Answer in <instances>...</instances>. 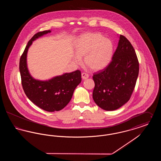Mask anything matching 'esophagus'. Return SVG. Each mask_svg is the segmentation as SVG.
Listing matches in <instances>:
<instances>
[{
  "instance_id": "34e87169",
  "label": "esophagus",
  "mask_w": 161,
  "mask_h": 161,
  "mask_svg": "<svg viewBox=\"0 0 161 161\" xmlns=\"http://www.w3.org/2000/svg\"><path fill=\"white\" fill-rule=\"evenodd\" d=\"M81 77H82V78L83 79V80H86V79H87V78H89V75L87 74H86V73H82L81 74Z\"/></svg>"
}]
</instances>
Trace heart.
<instances>
[{"label": "heart", "mask_w": 161, "mask_h": 161, "mask_svg": "<svg viewBox=\"0 0 161 161\" xmlns=\"http://www.w3.org/2000/svg\"><path fill=\"white\" fill-rule=\"evenodd\" d=\"M77 55L74 57L77 64L81 63L80 57H84V63L93 70L104 69L112 59L114 46L109 38L100 33L87 32L80 35L74 44Z\"/></svg>", "instance_id": "1"}]
</instances>
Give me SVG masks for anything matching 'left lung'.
Wrapping results in <instances>:
<instances>
[{"instance_id": "obj_1", "label": "left lung", "mask_w": 161, "mask_h": 161, "mask_svg": "<svg viewBox=\"0 0 161 161\" xmlns=\"http://www.w3.org/2000/svg\"><path fill=\"white\" fill-rule=\"evenodd\" d=\"M139 74V62L130 42L120 35L112 60L107 67L93 76V99L107 111L123 106L133 91Z\"/></svg>"}]
</instances>
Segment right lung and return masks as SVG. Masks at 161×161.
Masks as SVG:
<instances>
[{
    "instance_id": "1",
    "label": "right lung",
    "mask_w": 161,
    "mask_h": 161,
    "mask_svg": "<svg viewBox=\"0 0 161 161\" xmlns=\"http://www.w3.org/2000/svg\"><path fill=\"white\" fill-rule=\"evenodd\" d=\"M51 32H39L31 38L20 57L19 69L23 91L29 100L43 110L55 112L63 109L69 103L75 88L81 81V74L77 70L44 81L31 76L27 66L28 49L32 42Z\"/></svg>"
}]
</instances>
